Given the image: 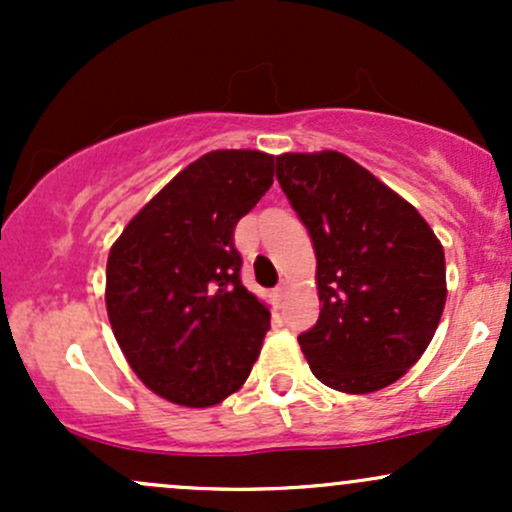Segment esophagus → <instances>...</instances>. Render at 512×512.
I'll list each match as a JSON object with an SVG mask.
<instances>
[{
  "instance_id": "1",
  "label": "esophagus",
  "mask_w": 512,
  "mask_h": 512,
  "mask_svg": "<svg viewBox=\"0 0 512 512\" xmlns=\"http://www.w3.org/2000/svg\"><path fill=\"white\" fill-rule=\"evenodd\" d=\"M289 289H291L289 281H281V284L274 289V298H276V301H281V298H284L286 293H289Z\"/></svg>"
}]
</instances>
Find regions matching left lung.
<instances>
[{
    "instance_id": "left-lung-1",
    "label": "left lung",
    "mask_w": 512,
    "mask_h": 512,
    "mask_svg": "<svg viewBox=\"0 0 512 512\" xmlns=\"http://www.w3.org/2000/svg\"><path fill=\"white\" fill-rule=\"evenodd\" d=\"M313 238L320 317L298 337L320 383L383 390L419 361L445 308L443 245L407 199L339 151L276 156Z\"/></svg>"
}]
</instances>
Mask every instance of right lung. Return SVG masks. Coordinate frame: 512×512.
Here are the masks:
<instances>
[{
  "instance_id": "add662e5",
  "label": "right lung",
  "mask_w": 512,
  "mask_h": 512,
  "mask_svg": "<svg viewBox=\"0 0 512 512\" xmlns=\"http://www.w3.org/2000/svg\"><path fill=\"white\" fill-rule=\"evenodd\" d=\"M272 182L274 156L209 151L180 170L110 248V327L158 397L202 409L248 380L269 308L240 281L233 231Z\"/></svg>"
}]
</instances>
